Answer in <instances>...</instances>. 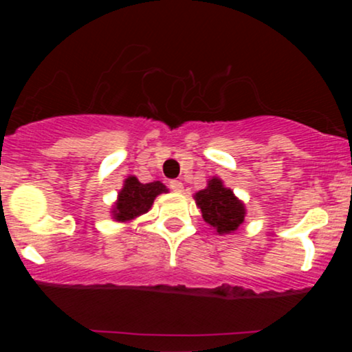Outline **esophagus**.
Here are the masks:
<instances>
[{"label": "esophagus", "instance_id": "34e87169", "mask_svg": "<svg viewBox=\"0 0 352 352\" xmlns=\"http://www.w3.org/2000/svg\"><path fill=\"white\" fill-rule=\"evenodd\" d=\"M170 187L173 192H176V194H181V192L184 190V186H182L181 181H170Z\"/></svg>", "mask_w": 352, "mask_h": 352}]
</instances>
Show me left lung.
I'll use <instances>...</instances> for the list:
<instances>
[{
	"label": "left lung",
	"instance_id": "left-lung-1",
	"mask_svg": "<svg viewBox=\"0 0 352 352\" xmlns=\"http://www.w3.org/2000/svg\"><path fill=\"white\" fill-rule=\"evenodd\" d=\"M194 199L201 211V218L216 234H234L245 223V204L218 176L208 179L205 189L195 192Z\"/></svg>",
	"mask_w": 352,
	"mask_h": 352
}]
</instances>
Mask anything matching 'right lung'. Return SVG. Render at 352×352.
<instances>
[{"instance_id":"1","label":"right lung","mask_w":352,"mask_h":352,"mask_svg":"<svg viewBox=\"0 0 352 352\" xmlns=\"http://www.w3.org/2000/svg\"><path fill=\"white\" fill-rule=\"evenodd\" d=\"M166 192L168 187L160 181L142 184L136 176H128L110 210L112 219L117 223H131L139 216L146 214L152 208L153 200Z\"/></svg>"}]
</instances>
